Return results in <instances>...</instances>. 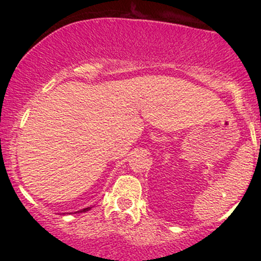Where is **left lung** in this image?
<instances>
[{"instance_id":"8db88e82","label":"left lung","mask_w":261,"mask_h":261,"mask_svg":"<svg viewBox=\"0 0 261 261\" xmlns=\"http://www.w3.org/2000/svg\"><path fill=\"white\" fill-rule=\"evenodd\" d=\"M260 144H261V143H260Z\"/></svg>"}]
</instances>
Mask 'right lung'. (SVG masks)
Masks as SVG:
<instances>
[{
	"label": "right lung",
	"instance_id": "1",
	"mask_svg": "<svg viewBox=\"0 0 261 261\" xmlns=\"http://www.w3.org/2000/svg\"><path fill=\"white\" fill-rule=\"evenodd\" d=\"M88 210H91V207H87V208L82 210V211H81V212H86V211H88Z\"/></svg>",
	"mask_w": 261,
	"mask_h": 261
}]
</instances>
